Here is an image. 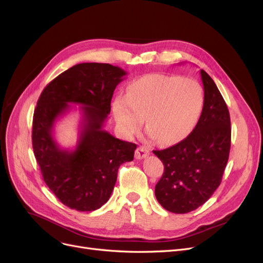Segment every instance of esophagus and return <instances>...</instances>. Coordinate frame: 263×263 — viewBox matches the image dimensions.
<instances>
[{"mask_svg": "<svg viewBox=\"0 0 263 263\" xmlns=\"http://www.w3.org/2000/svg\"><path fill=\"white\" fill-rule=\"evenodd\" d=\"M149 154H150L149 150H148L146 147L140 146V147L137 148L136 153H135V156H136L137 159H144V158H146L147 156H149Z\"/></svg>", "mask_w": 263, "mask_h": 263, "instance_id": "obj_1", "label": "esophagus"}]
</instances>
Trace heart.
<instances>
[{
    "label": "heart",
    "mask_w": 263,
    "mask_h": 263,
    "mask_svg": "<svg viewBox=\"0 0 263 263\" xmlns=\"http://www.w3.org/2000/svg\"><path fill=\"white\" fill-rule=\"evenodd\" d=\"M204 107L202 86L191 79L154 73L134 81L127 94L113 102L117 124L126 135L136 134L146 121L149 135L164 145L185 139Z\"/></svg>",
    "instance_id": "b5f03b06"
}]
</instances>
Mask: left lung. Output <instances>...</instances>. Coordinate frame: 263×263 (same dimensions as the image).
I'll return each instance as SVG.
<instances>
[{"instance_id":"1","label":"left lung","mask_w":263,"mask_h":263,"mask_svg":"<svg viewBox=\"0 0 263 263\" xmlns=\"http://www.w3.org/2000/svg\"><path fill=\"white\" fill-rule=\"evenodd\" d=\"M204 107L197 125L177 145L154 154L164 165L155 194L163 209L185 214L200 208L219 186L230 150L229 110L213 79L201 70Z\"/></svg>"}]
</instances>
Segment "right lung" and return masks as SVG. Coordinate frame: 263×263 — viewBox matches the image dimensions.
Segmentation results:
<instances>
[{
  "label": "right lung",
  "mask_w": 263,
  "mask_h": 263,
  "mask_svg": "<svg viewBox=\"0 0 263 263\" xmlns=\"http://www.w3.org/2000/svg\"><path fill=\"white\" fill-rule=\"evenodd\" d=\"M126 71L109 63L71 67L47 85L33 117V149L44 181L68 208L92 212L112 194L119 165L132 161L136 144L103 129L110 101ZM70 102L82 105L83 122L76 149H62L52 136L55 121Z\"/></svg>",
  "instance_id": "obj_1"
}]
</instances>
